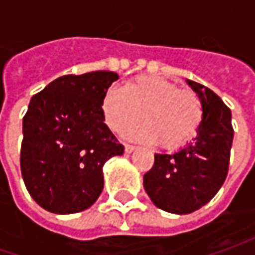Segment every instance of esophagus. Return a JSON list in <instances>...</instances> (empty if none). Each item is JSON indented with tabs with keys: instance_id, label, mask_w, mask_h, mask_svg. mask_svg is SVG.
I'll use <instances>...</instances> for the list:
<instances>
[{
	"instance_id": "1",
	"label": "esophagus",
	"mask_w": 255,
	"mask_h": 255,
	"mask_svg": "<svg viewBox=\"0 0 255 255\" xmlns=\"http://www.w3.org/2000/svg\"><path fill=\"white\" fill-rule=\"evenodd\" d=\"M134 149H136V146H133L130 143H125V150H126V153L133 152Z\"/></svg>"
}]
</instances>
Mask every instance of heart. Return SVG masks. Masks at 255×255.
Wrapping results in <instances>:
<instances>
[{"label":"heart","mask_w":255,"mask_h":255,"mask_svg":"<svg viewBox=\"0 0 255 255\" xmlns=\"http://www.w3.org/2000/svg\"><path fill=\"white\" fill-rule=\"evenodd\" d=\"M108 126L121 132L137 122L126 134L143 142H157L164 149H176L189 142L203 119V102L193 89L179 88L170 81L142 75L121 89H109L102 101Z\"/></svg>","instance_id":"b5f03b06"}]
</instances>
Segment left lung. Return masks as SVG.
Here are the masks:
<instances>
[{
  "label": "left lung",
  "mask_w": 255,
  "mask_h": 255,
  "mask_svg": "<svg viewBox=\"0 0 255 255\" xmlns=\"http://www.w3.org/2000/svg\"><path fill=\"white\" fill-rule=\"evenodd\" d=\"M203 102L197 136L173 154H154L143 186L156 207L173 214L199 210L216 196L229 173L233 125L229 106L204 85L187 81Z\"/></svg>",
  "instance_id": "1"
}]
</instances>
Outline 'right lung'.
I'll list each match as a JSON object with an SVG mask.
<instances>
[{
    "instance_id": "right-lung-1",
    "label": "right lung",
    "mask_w": 255,
    "mask_h": 255,
    "mask_svg": "<svg viewBox=\"0 0 255 255\" xmlns=\"http://www.w3.org/2000/svg\"><path fill=\"white\" fill-rule=\"evenodd\" d=\"M118 79L109 71L64 75L32 96L22 121L21 173L45 210H86L102 193L103 164L123 153L102 111L103 96Z\"/></svg>"
}]
</instances>
